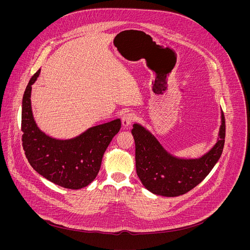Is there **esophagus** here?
<instances>
[{
    "label": "esophagus",
    "instance_id": "obj_1",
    "mask_svg": "<svg viewBox=\"0 0 250 250\" xmlns=\"http://www.w3.org/2000/svg\"><path fill=\"white\" fill-rule=\"evenodd\" d=\"M135 120V116L132 113H126L122 118V125L124 127H127Z\"/></svg>",
    "mask_w": 250,
    "mask_h": 250
}]
</instances>
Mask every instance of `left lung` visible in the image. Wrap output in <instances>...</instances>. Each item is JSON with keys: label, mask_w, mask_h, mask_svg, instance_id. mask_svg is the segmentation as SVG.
<instances>
[{"label": "left lung", "mask_w": 250, "mask_h": 250, "mask_svg": "<svg viewBox=\"0 0 250 250\" xmlns=\"http://www.w3.org/2000/svg\"><path fill=\"white\" fill-rule=\"evenodd\" d=\"M136 173L149 192L164 196L183 195L200 184L219 161L226 137V122L222 111L217 142L198 158H181L168 152L159 140L140 124H133Z\"/></svg>", "instance_id": "left-lung-1"}]
</instances>
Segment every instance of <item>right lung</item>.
<instances>
[{"label": "right lung", "instance_id": "right-lung-1", "mask_svg": "<svg viewBox=\"0 0 250 250\" xmlns=\"http://www.w3.org/2000/svg\"><path fill=\"white\" fill-rule=\"evenodd\" d=\"M41 69L29 80L21 105L22 146L31 167L48 181L66 189L78 190L97 177L103 155L121 129V120L89 127L81 134L58 139L43 132L37 125L31 109V85Z\"/></svg>", "mask_w": 250, "mask_h": 250}]
</instances>
